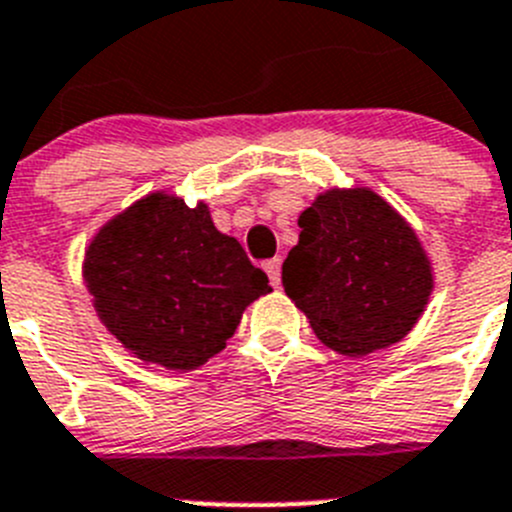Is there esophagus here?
<instances>
[{"label":"esophagus","mask_w":512,"mask_h":512,"mask_svg":"<svg viewBox=\"0 0 512 512\" xmlns=\"http://www.w3.org/2000/svg\"><path fill=\"white\" fill-rule=\"evenodd\" d=\"M265 273L270 278V285L280 288V257H273V260L265 262Z\"/></svg>","instance_id":"esophagus-1"}]
</instances>
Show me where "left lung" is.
Segmentation results:
<instances>
[{
	"label": "left lung",
	"mask_w": 512,
	"mask_h": 512,
	"mask_svg": "<svg viewBox=\"0 0 512 512\" xmlns=\"http://www.w3.org/2000/svg\"><path fill=\"white\" fill-rule=\"evenodd\" d=\"M283 288L326 347L362 357L400 342L434 275L416 232L370 188L321 193L298 219Z\"/></svg>",
	"instance_id": "1"
}]
</instances>
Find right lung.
<instances>
[{
    "mask_svg": "<svg viewBox=\"0 0 512 512\" xmlns=\"http://www.w3.org/2000/svg\"><path fill=\"white\" fill-rule=\"evenodd\" d=\"M94 308L124 347L168 370H196L222 352L242 311L270 293L209 206L150 193L104 224L84 260Z\"/></svg>",
    "mask_w": 512,
    "mask_h": 512,
    "instance_id": "1",
    "label": "right lung"
}]
</instances>
